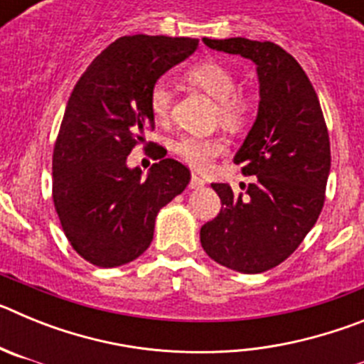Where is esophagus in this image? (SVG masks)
Returning a JSON list of instances; mask_svg holds the SVG:
<instances>
[{"instance_id":"1","label":"esophagus","mask_w":364,"mask_h":364,"mask_svg":"<svg viewBox=\"0 0 364 364\" xmlns=\"http://www.w3.org/2000/svg\"><path fill=\"white\" fill-rule=\"evenodd\" d=\"M205 182L197 175H191V180H189V188L191 189H198V188H204Z\"/></svg>"}]
</instances>
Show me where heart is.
I'll list each match as a JSON object with an SVG mask.
<instances>
[{
  "label": "heart",
  "mask_w": 364,
  "mask_h": 364,
  "mask_svg": "<svg viewBox=\"0 0 364 364\" xmlns=\"http://www.w3.org/2000/svg\"><path fill=\"white\" fill-rule=\"evenodd\" d=\"M188 78L202 91L217 100V120L230 127H239L250 118L252 98L237 91V80L228 65L218 60H202L189 67ZM149 111L156 124H167L173 111V92L166 82L153 83L149 91ZM173 153L195 169H208L215 159L226 153V142L218 136H182L173 144Z\"/></svg>",
  "instance_id": "obj_1"
}]
</instances>
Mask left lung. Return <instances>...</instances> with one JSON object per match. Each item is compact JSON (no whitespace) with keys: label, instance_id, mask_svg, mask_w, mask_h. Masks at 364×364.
Returning <instances> with one entry per match:
<instances>
[{"label":"left lung","instance_id":"obj_1","mask_svg":"<svg viewBox=\"0 0 364 364\" xmlns=\"http://www.w3.org/2000/svg\"><path fill=\"white\" fill-rule=\"evenodd\" d=\"M210 49L253 60L260 82L259 114L235 164L257 180L246 195L211 184L220 213L200 228L204 252L226 268L260 273L286 260L324 205L330 136L319 98L297 60L273 41L210 40Z\"/></svg>","mask_w":364,"mask_h":364}]
</instances>
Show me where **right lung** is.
<instances>
[{"label":"right lung","mask_w":364,"mask_h":364,"mask_svg":"<svg viewBox=\"0 0 364 364\" xmlns=\"http://www.w3.org/2000/svg\"><path fill=\"white\" fill-rule=\"evenodd\" d=\"M197 45L195 38L122 36L70 92L54 142L53 200L67 240L91 264L114 268L142 255L160 208L188 186L189 169L178 160L159 156L147 178L125 160L154 129L153 83Z\"/></svg>","instance_id":"add662e5"}]
</instances>
